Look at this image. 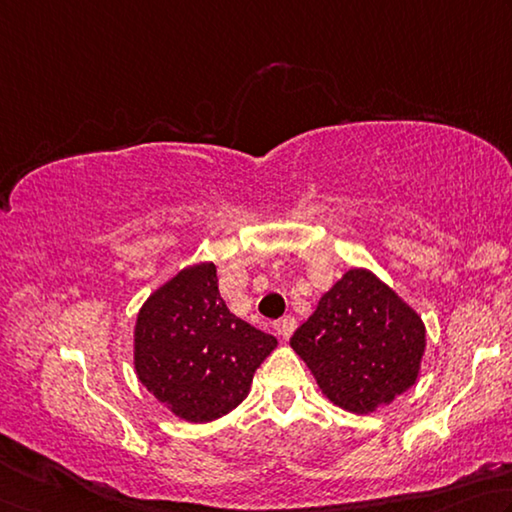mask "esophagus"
<instances>
[{
	"instance_id": "1",
	"label": "esophagus",
	"mask_w": 512,
	"mask_h": 512,
	"mask_svg": "<svg viewBox=\"0 0 512 512\" xmlns=\"http://www.w3.org/2000/svg\"><path fill=\"white\" fill-rule=\"evenodd\" d=\"M294 328H297V321H294V317H285L279 326H276V333H279V337L283 339H290V335L294 333Z\"/></svg>"
}]
</instances>
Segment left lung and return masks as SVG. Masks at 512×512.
I'll return each instance as SVG.
<instances>
[{
	"mask_svg": "<svg viewBox=\"0 0 512 512\" xmlns=\"http://www.w3.org/2000/svg\"><path fill=\"white\" fill-rule=\"evenodd\" d=\"M290 346L333 405L371 414L414 387L425 355V324L369 270H348Z\"/></svg>",
	"mask_w": 512,
	"mask_h": 512,
	"instance_id": "left-lung-1",
	"label": "left lung"
}]
</instances>
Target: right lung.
<instances>
[{
	"label": "right lung",
	"instance_id": "right-lung-1",
	"mask_svg": "<svg viewBox=\"0 0 512 512\" xmlns=\"http://www.w3.org/2000/svg\"><path fill=\"white\" fill-rule=\"evenodd\" d=\"M276 337L229 312L213 263L184 267L150 294L134 326V371L188 423H209L247 398Z\"/></svg>",
	"mask_w": 512,
	"mask_h": 512
}]
</instances>
